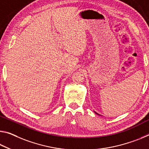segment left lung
Returning <instances> with one entry per match:
<instances>
[{
	"instance_id": "1",
	"label": "left lung",
	"mask_w": 149,
	"mask_h": 149,
	"mask_svg": "<svg viewBox=\"0 0 149 149\" xmlns=\"http://www.w3.org/2000/svg\"><path fill=\"white\" fill-rule=\"evenodd\" d=\"M94 112H95V111H94ZM95 113H96V114H97V115H100V114H98V113H96V112H95Z\"/></svg>"
}]
</instances>
